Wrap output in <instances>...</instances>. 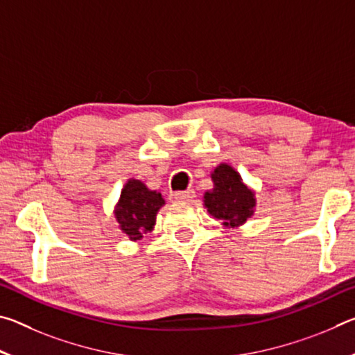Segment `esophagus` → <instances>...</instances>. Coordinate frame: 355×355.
Returning <instances> with one entry per match:
<instances>
[{"instance_id":"esophagus-1","label":"esophagus","mask_w":355,"mask_h":355,"mask_svg":"<svg viewBox=\"0 0 355 355\" xmlns=\"http://www.w3.org/2000/svg\"><path fill=\"white\" fill-rule=\"evenodd\" d=\"M194 196H196L194 191H192V189H186V191L172 192L171 199H172L173 202H189Z\"/></svg>"}]
</instances>
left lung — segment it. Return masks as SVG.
I'll list each match as a JSON object with an SVG mask.
<instances>
[{
	"instance_id": "1",
	"label": "left lung",
	"mask_w": 355,
	"mask_h": 355,
	"mask_svg": "<svg viewBox=\"0 0 355 355\" xmlns=\"http://www.w3.org/2000/svg\"><path fill=\"white\" fill-rule=\"evenodd\" d=\"M211 178L214 188L203 196L208 213L216 219L224 220L227 227L244 224L254 214V192L243 183L241 175L228 164L216 167Z\"/></svg>"
}]
</instances>
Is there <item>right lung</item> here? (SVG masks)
I'll return each mask as SVG.
<instances>
[{"instance_id":"1","label":"right lung","mask_w":355,"mask_h":355,"mask_svg":"<svg viewBox=\"0 0 355 355\" xmlns=\"http://www.w3.org/2000/svg\"><path fill=\"white\" fill-rule=\"evenodd\" d=\"M164 205L159 192L150 191L139 180H130L122 189L116 208V218L130 239H141L144 233L152 232L156 213Z\"/></svg>"}]
</instances>
